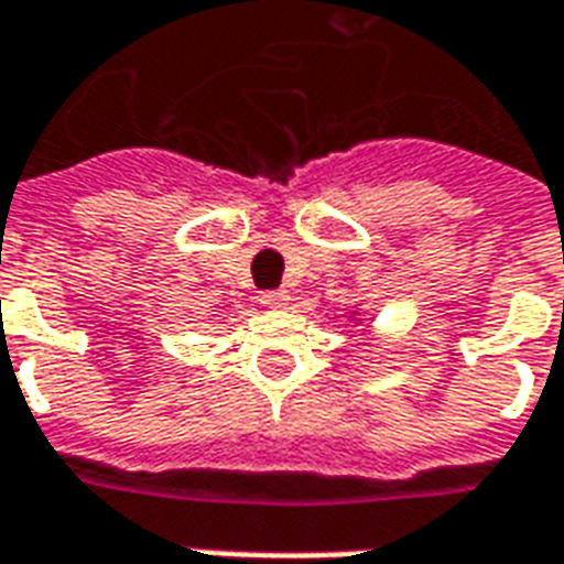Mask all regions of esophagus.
I'll return each instance as SVG.
<instances>
[{"mask_svg":"<svg viewBox=\"0 0 564 564\" xmlns=\"http://www.w3.org/2000/svg\"><path fill=\"white\" fill-rule=\"evenodd\" d=\"M259 302L265 307H283L290 302V293L286 290H265V293L259 295Z\"/></svg>","mask_w":564,"mask_h":564,"instance_id":"1","label":"esophagus"}]
</instances>
